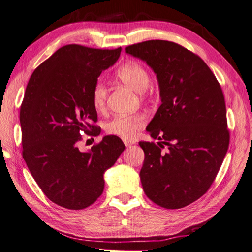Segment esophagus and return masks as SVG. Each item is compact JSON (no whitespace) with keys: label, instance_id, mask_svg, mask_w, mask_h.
Returning <instances> with one entry per match:
<instances>
[{"label":"esophagus","instance_id":"1","mask_svg":"<svg viewBox=\"0 0 252 252\" xmlns=\"http://www.w3.org/2000/svg\"><path fill=\"white\" fill-rule=\"evenodd\" d=\"M124 143H125V145H126V147H128V146H132V145H134V144H135V141H134V140H130V139H125V140H124Z\"/></svg>","mask_w":252,"mask_h":252}]
</instances>
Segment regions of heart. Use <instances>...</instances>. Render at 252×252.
Listing matches in <instances>:
<instances>
[{
    "label": "heart",
    "mask_w": 252,
    "mask_h": 252,
    "mask_svg": "<svg viewBox=\"0 0 252 252\" xmlns=\"http://www.w3.org/2000/svg\"><path fill=\"white\" fill-rule=\"evenodd\" d=\"M118 79L132 88L134 92L144 95L149 86L150 75L148 70L138 62L127 61L122 63L116 72ZM93 105L96 112H103L106 107L107 89L102 82L94 85L92 94ZM147 117L144 114L118 115L108 120L105 125V130L108 134L119 136L125 139L134 137L136 133L146 125Z\"/></svg>",
    "instance_id": "1"
}]
</instances>
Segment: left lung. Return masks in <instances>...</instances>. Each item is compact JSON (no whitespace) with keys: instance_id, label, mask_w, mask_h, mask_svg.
Returning a JSON list of instances; mask_svg holds the SVG:
<instances>
[{"instance_id":"left-lung-1","label":"left lung","mask_w":252,"mask_h":252,"mask_svg":"<svg viewBox=\"0 0 252 252\" xmlns=\"http://www.w3.org/2000/svg\"><path fill=\"white\" fill-rule=\"evenodd\" d=\"M126 53L151 67L162 101L146 128L159 141L139 143L144 191L162 208H184L208 191L228 151L221 87L208 64L178 43L148 40L126 47Z\"/></svg>"}]
</instances>
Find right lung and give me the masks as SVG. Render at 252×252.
<instances>
[{
  "mask_svg": "<svg viewBox=\"0 0 252 252\" xmlns=\"http://www.w3.org/2000/svg\"><path fill=\"white\" fill-rule=\"evenodd\" d=\"M121 48L68 44L32 74L20 109L22 157L51 201L69 210L93 204L104 189V172L125 150L117 136H104L80 151L81 132L100 134L92 94L103 70L117 62Z\"/></svg>",
  "mask_w": 252,
  "mask_h": 252,
  "instance_id": "add662e5",
  "label": "right lung"
}]
</instances>
